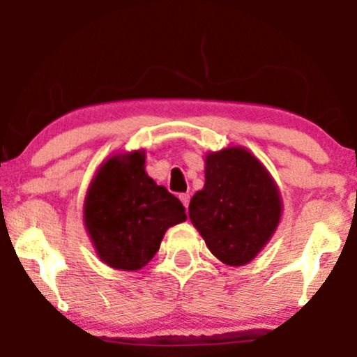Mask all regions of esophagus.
I'll return each mask as SVG.
<instances>
[{
	"label": "esophagus",
	"instance_id": "34e87169",
	"mask_svg": "<svg viewBox=\"0 0 357 357\" xmlns=\"http://www.w3.org/2000/svg\"><path fill=\"white\" fill-rule=\"evenodd\" d=\"M179 199H181L184 208L188 210V206H190V195H188V192H183V195H179Z\"/></svg>",
	"mask_w": 357,
	"mask_h": 357
}]
</instances>
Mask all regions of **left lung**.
Instances as JSON below:
<instances>
[{"label":"left lung","mask_w":357,"mask_h":357,"mask_svg":"<svg viewBox=\"0 0 357 357\" xmlns=\"http://www.w3.org/2000/svg\"><path fill=\"white\" fill-rule=\"evenodd\" d=\"M204 186L190 202V220L223 264L252 261L275 233L282 198L265 166L245 147L206 154Z\"/></svg>","instance_id":"1"}]
</instances>
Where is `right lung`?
Masks as SVG:
<instances>
[{
  "label": "right lung",
  "mask_w": 357,
  "mask_h": 357,
  "mask_svg": "<svg viewBox=\"0 0 357 357\" xmlns=\"http://www.w3.org/2000/svg\"><path fill=\"white\" fill-rule=\"evenodd\" d=\"M144 151L117 154L99 167L84 202L87 233L104 264L146 267L169 227L186 220L183 203L144 169Z\"/></svg>",
  "instance_id": "1"
}]
</instances>
